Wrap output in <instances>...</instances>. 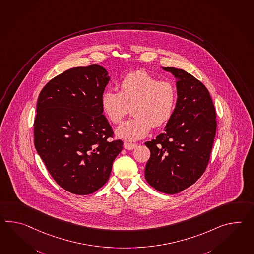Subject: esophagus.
I'll use <instances>...</instances> for the list:
<instances>
[{
	"mask_svg": "<svg viewBox=\"0 0 254 254\" xmlns=\"http://www.w3.org/2000/svg\"><path fill=\"white\" fill-rule=\"evenodd\" d=\"M136 144H132V143H127V142H125L124 143V148L127 149V150H132L136 147Z\"/></svg>",
	"mask_w": 254,
	"mask_h": 254,
	"instance_id": "esophagus-1",
	"label": "esophagus"
}]
</instances>
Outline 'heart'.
Listing matches in <instances>:
<instances>
[{
  "instance_id": "b5f03b06",
  "label": "heart",
  "mask_w": 254,
  "mask_h": 254,
  "mask_svg": "<svg viewBox=\"0 0 254 254\" xmlns=\"http://www.w3.org/2000/svg\"><path fill=\"white\" fill-rule=\"evenodd\" d=\"M177 90L170 81H159L145 71L127 74L120 82L119 92L107 89L102 93L100 105L107 119L118 124L132 107L134 118L120 125L117 135L127 141L147 136L151 126L166 124L175 110Z\"/></svg>"
}]
</instances>
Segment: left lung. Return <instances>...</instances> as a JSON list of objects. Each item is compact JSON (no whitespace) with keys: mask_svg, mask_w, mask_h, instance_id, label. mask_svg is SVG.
Segmentation results:
<instances>
[{"mask_svg":"<svg viewBox=\"0 0 254 254\" xmlns=\"http://www.w3.org/2000/svg\"><path fill=\"white\" fill-rule=\"evenodd\" d=\"M176 79L177 103L164 132L145 143L150 158L145 178L154 189L176 194L191 186L209 163L217 122L209 91L182 69L162 67Z\"/></svg>","mask_w":254,"mask_h":254,"instance_id":"8db88e82","label":"left lung"}]
</instances>
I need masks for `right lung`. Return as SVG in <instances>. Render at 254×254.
Segmentation results:
<instances>
[{
	"label": "right lung",
	"instance_id": "right-lung-1",
	"mask_svg": "<svg viewBox=\"0 0 254 254\" xmlns=\"http://www.w3.org/2000/svg\"><path fill=\"white\" fill-rule=\"evenodd\" d=\"M110 76L97 64L73 67L49 81L40 93L34 146L50 175L65 190L88 195L109 179L121 140L103 115L100 97Z\"/></svg>",
	"mask_w": 254,
	"mask_h": 254
}]
</instances>
